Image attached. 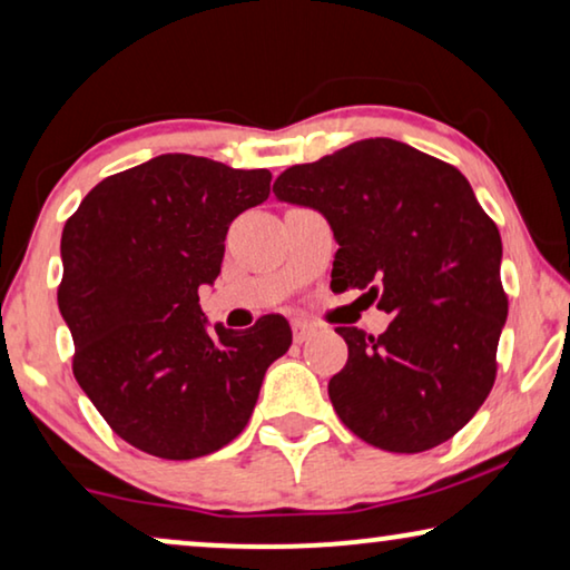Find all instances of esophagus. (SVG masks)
<instances>
[{
  "label": "esophagus",
  "mask_w": 570,
  "mask_h": 570,
  "mask_svg": "<svg viewBox=\"0 0 570 570\" xmlns=\"http://www.w3.org/2000/svg\"><path fill=\"white\" fill-rule=\"evenodd\" d=\"M314 332H316V326L308 324L306 318H293V337H295V342H306Z\"/></svg>",
  "instance_id": "34e87169"
}]
</instances>
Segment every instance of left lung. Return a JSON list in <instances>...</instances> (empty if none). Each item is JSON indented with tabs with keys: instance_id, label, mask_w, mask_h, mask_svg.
<instances>
[{
	"instance_id": "obj_1",
	"label": "left lung",
	"mask_w": 570,
	"mask_h": 570,
	"mask_svg": "<svg viewBox=\"0 0 570 570\" xmlns=\"http://www.w3.org/2000/svg\"><path fill=\"white\" fill-rule=\"evenodd\" d=\"M275 197L311 207L340 248L332 287L392 314L371 337L340 326L347 363L330 381L342 423L371 446L417 454L470 423L495 381L509 301L503 244L449 163L389 137L361 139L277 176Z\"/></svg>"
}]
</instances>
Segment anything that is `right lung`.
<instances>
[{
    "label": "right lung",
    "mask_w": 570,
    "mask_h": 570,
    "mask_svg": "<svg viewBox=\"0 0 570 570\" xmlns=\"http://www.w3.org/2000/svg\"><path fill=\"white\" fill-rule=\"evenodd\" d=\"M269 181L267 168L168 153L104 178L65 225L59 311L75 379L139 451L181 462L223 449L291 347L283 316L233 332L199 308L230 223L269 197Z\"/></svg>",
    "instance_id": "add662e5"
}]
</instances>
